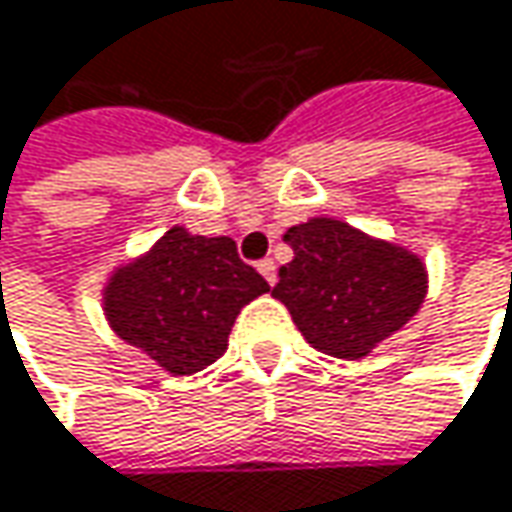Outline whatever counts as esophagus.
<instances>
[{
    "label": "esophagus",
    "instance_id": "1",
    "mask_svg": "<svg viewBox=\"0 0 512 512\" xmlns=\"http://www.w3.org/2000/svg\"><path fill=\"white\" fill-rule=\"evenodd\" d=\"M257 272L266 278V284H272V287H275V281H278V269H275V260H272V257L260 260V263H257Z\"/></svg>",
    "mask_w": 512,
    "mask_h": 512
}]
</instances>
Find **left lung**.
Instances as JSON below:
<instances>
[{
    "label": "left lung",
    "mask_w": 512,
    "mask_h": 512,
    "mask_svg": "<svg viewBox=\"0 0 512 512\" xmlns=\"http://www.w3.org/2000/svg\"><path fill=\"white\" fill-rule=\"evenodd\" d=\"M293 260L272 296L287 304L313 349L360 360L398 334L428 296V266L413 249L372 237L337 216L284 231Z\"/></svg>",
    "instance_id": "obj_1"
}]
</instances>
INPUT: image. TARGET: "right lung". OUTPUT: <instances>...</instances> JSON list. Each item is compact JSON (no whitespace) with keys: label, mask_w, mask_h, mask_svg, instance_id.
I'll return each mask as SVG.
<instances>
[{"label":"right lung","mask_w":512,"mask_h":512,"mask_svg":"<svg viewBox=\"0 0 512 512\" xmlns=\"http://www.w3.org/2000/svg\"><path fill=\"white\" fill-rule=\"evenodd\" d=\"M263 293L269 284L240 260L231 237L175 222L143 255L108 272L102 310L119 340L184 378L222 357L234 319Z\"/></svg>","instance_id":"add662e5"}]
</instances>
